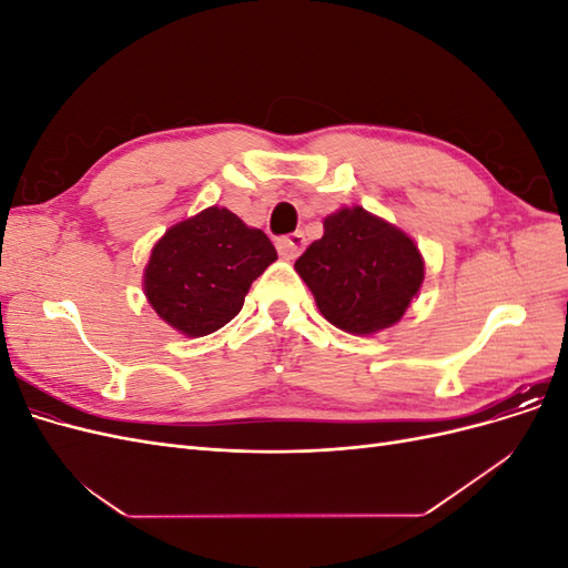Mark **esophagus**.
Returning <instances> with one entry per match:
<instances>
[{
  "label": "esophagus",
  "mask_w": 568,
  "mask_h": 568,
  "mask_svg": "<svg viewBox=\"0 0 568 568\" xmlns=\"http://www.w3.org/2000/svg\"><path fill=\"white\" fill-rule=\"evenodd\" d=\"M303 248H305L303 232H294V234L277 239V251H280L282 257H286V261H294V257L301 255Z\"/></svg>",
  "instance_id": "34e87169"
}]
</instances>
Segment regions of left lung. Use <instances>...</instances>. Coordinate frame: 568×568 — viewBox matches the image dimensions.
Returning a JSON list of instances; mask_svg holds the SVG:
<instances>
[{"instance_id": "8db88e82", "label": "left lung", "mask_w": 568, "mask_h": 568, "mask_svg": "<svg viewBox=\"0 0 568 568\" xmlns=\"http://www.w3.org/2000/svg\"><path fill=\"white\" fill-rule=\"evenodd\" d=\"M322 225L294 267L324 320L355 336L400 322L426 272L415 239L363 205H341Z\"/></svg>"}]
</instances>
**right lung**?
<instances>
[{
  "instance_id": "add662e5",
  "label": "right lung",
  "mask_w": 568,
  "mask_h": 568,
  "mask_svg": "<svg viewBox=\"0 0 568 568\" xmlns=\"http://www.w3.org/2000/svg\"><path fill=\"white\" fill-rule=\"evenodd\" d=\"M277 261L263 230L211 205L165 230L144 267V296L184 336H209L244 307L251 284Z\"/></svg>"
}]
</instances>
